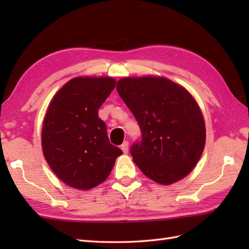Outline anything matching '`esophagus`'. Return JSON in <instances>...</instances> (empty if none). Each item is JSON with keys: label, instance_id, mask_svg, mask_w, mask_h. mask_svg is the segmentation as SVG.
I'll return each instance as SVG.
<instances>
[{"label": "esophagus", "instance_id": "obj_1", "mask_svg": "<svg viewBox=\"0 0 249 249\" xmlns=\"http://www.w3.org/2000/svg\"><path fill=\"white\" fill-rule=\"evenodd\" d=\"M128 145H129L128 141H124L123 144L121 145V150L123 151L124 154H126V153H128Z\"/></svg>", "mask_w": 249, "mask_h": 249}]
</instances>
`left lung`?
Instances as JSON below:
<instances>
[{"instance_id": "1", "label": "left lung", "mask_w": 249, "mask_h": 249, "mask_svg": "<svg viewBox=\"0 0 249 249\" xmlns=\"http://www.w3.org/2000/svg\"><path fill=\"white\" fill-rule=\"evenodd\" d=\"M116 89L139 123L133 160L152 181L171 185L187 177L205 146V123L194 96L160 76L125 77Z\"/></svg>"}]
</instances>
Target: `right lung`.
<instances>
[{
    "instance_id": "1",
    "label": "right lung",
    "mask_w": 249,
    "mask_h": 249,
    "mask_svg": "<svg viewBox=\"0 0 249 249\" xmlns=\"http://www.w3.org/2000/svg\"><path fill=\"white\" fill-rule=\"evenodd\" d=\"M112 77L79 76L52 97L41 129L46 161L63 183L89 190L103 183L122 152L109 142L98 109L115 87Z\"/></svg>"
}]
</instances>
